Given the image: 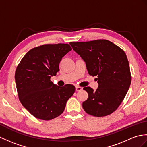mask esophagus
I'll return each mask as SVG.
<instances>
[{
	"mask_svg": "<svg viewBox=\"0 0 147 147\" xmlns=\"http://www.w3.org/2000/svg\"><path fill=\"white\" fill-rule=\"evenodd\" d=\"M82 90V88L79 86H76V91H81Z\"/></svg>",
	"mask_w": 147,
	"mask_h": 147,
	"instance_id": "esophagus-1",
	"label": "esophagus"
}]
</instances>
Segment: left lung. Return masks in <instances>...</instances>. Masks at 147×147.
I'll list each match as a JSON object with an SVG mask.
<instances>
[{
    "instance_id": "left-lung-1",
    "label": "left lung",
    "mask_w": 147,
    "mask_h": 147,
    "mask_svg": "<svg viewBox=\"0 0 147 147\" xmlns=\"http://www.w3.org/2000/svg\"><path fill=\"white\" fill-rule=\"evenodd\" d=\"M69 44L85 61L89 74L98 76L96 91L89 86L83 88L88 93L87 100L83 103L84 110L97 117L111 114L121 103L131 84L130 69L124 51L105 39Z\"/></svg>"
}]
</instances>
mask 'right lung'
I'll return each instance as SVG.
<instances>
[{
	"instance_id": "add662e5",
	"label": "right lung",
	"mask_w": 147,
	"mask_h": 147,
	"mask_svg": "<svg viewBox=\"0 0 147 147\" xmlns=\"http://www.w3.org/2000/svg\"><path fill=\"white\" fill-rule=\"evenodd\" d=\"M72 50L68 44H44L27 52L18 64L15 80L19 99L34 117L50 120L63 113L75 87L58 86L51 81L59 71L63 56Z\"/></svg>"
}]
</instances>
